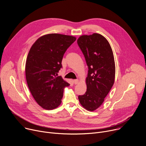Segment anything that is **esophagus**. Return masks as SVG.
Returning a JSON list of instances; mask_svg holds the SVG:
<instances>
[{
  "instance_id": "esophagus-1",
  "label": "esophagus",
  "mask_w": 146,
  "mask_h": 146,
  "mask_svg": "<svg viewBox=\"0 0 146 146\" xmlns=\"http://www.w3.org/2000/svg\"><path fill=\"white\" fill-rule=\"evenodd\" d=\"M73 83L74 84H77L79 83V80H78V79H77V80H74Z\"/></svg>"
}]
</instances>
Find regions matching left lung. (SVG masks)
Listing matches in <instances>:
<instances>
[{
	"instance_id": "obj_1",
	"label": "left lung",
	"mask_w": 146,
	"mask_h": 146,
	"mask_svg": "<svg viewBox=\"0 0 146 146\" xmlns=\"http://www.w3.org/2000/svg\"><path fill=\"white\" fill-rule=\"evenodd\" d=\"M77 44L88 67L86 78L87 91L85 94L78 98L84 108L92 112L102 104L114 84L113 54L107 39L100 34L81 35Z\"/></svg>"
}]
</instances>
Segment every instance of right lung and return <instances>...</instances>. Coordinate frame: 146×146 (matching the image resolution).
<instances>
[{"mask_svg":"<svg viewBox=\"0 0 146 146\" xmlns=\"http://www.w3.org/2000/svg\"><path fill=\"white\" fill-rule=\"evenodd\" d=\"M72 35L48 34L38 38L25 63V76L31 93L41 107L54 110L62 102L64 88L70 84L57 76L67 49L76 41Z\"/></svg>","mask_w":146,"mask_h":146,"instance_id":"right-lung-1","label":"right lung"}]
</instances>
